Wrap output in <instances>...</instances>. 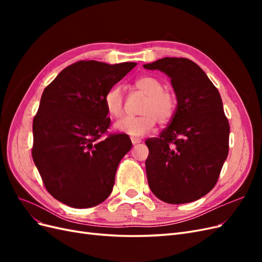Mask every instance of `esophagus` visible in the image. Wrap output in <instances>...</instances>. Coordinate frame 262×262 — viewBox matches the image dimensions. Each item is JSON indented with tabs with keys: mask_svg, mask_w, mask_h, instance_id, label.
<instances>
[{
	"mask_svg": "<svg viewBox=\"0 0 262 262\" xmlns=\"http://www.w3.org/2000/svg\"><path fill=\"white\" fill-rule=\"evenodd\" d=\"M141 141H142V140H141V139H138V138H131V142H132L133 145L141 143Z\"/></svg>",
	"mask_w": 262,
	"mask_h": 262,
	"instance_id": "obj_1",
	"label": "esophagus"
}]
</instances>
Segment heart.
<instances>
[{
    "label": "heart",
    "instance_id": "obj_1",
    "mask_svg": "<svg viewBox=\"0 0 262 262\" xmlns=\"http://www.w3.org/2000/svg\"><path fill=\"white\" fill-rule=\"evenodd\" d=\"M137 89L147 98L142 108V116L124 117L115 124V129L132 138H142L152 131L157 123L168 122L176 110V97L164 91L161 81L152 76L140 77L134 83ZM104 106L109 116L120 117L123 113V93L119 85L109 89L104 96Z\"/></svg>",
    "mask_w": 262,
    "mask_h": 262
}]
</instances>
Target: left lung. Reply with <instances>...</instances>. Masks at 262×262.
I'll return each instance as SVG.
<instances>
[{"mask_svg": "<svg viewBox=\"0 0 262 262\" xmlns=\"http://www.w3.org/2000/svg\"><path fill=\"white\" fill-rule=\"evenodd\" d=\"M170 78L177 108L160 138L147 139L148 186L158 199L189 203L215 186L228 154L229 123L215 86L186 58H163L143 66Z\"/></svg>", "mask_w": 262, "mask_h": 262, "instance_id": "1", "label": "left lung"}]
</instances>
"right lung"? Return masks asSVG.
Returning a JSON list of instances; mask_svg holds the SVG:
<instances>
[{
  "label": "right lung",
  "mask_w": 262,
  "mask_h": 262,
  "mask_svg": "<svg viewBox=\"0 0 262 262\" xmlns=\"http://www.w3.org/2000/svg\"><path fill=\"white\" fill-rule=\"evenodd\" d=\"M136 66L78 61L45 89L33 122V160L54 199L85 209L112 193L132 143L126 134L100 139L110 124L104 96Z\"/></svg>",
  "instance_id": "1"
}]
</instances>
